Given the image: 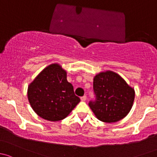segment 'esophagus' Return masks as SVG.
<instances>
[{"instance_id": "1", "label": "esophagus", "mask_w": 157, "mask_h": 157, "mask_svg": "<svg viewBox=\"0 0 157 157\" xmlns=\"http://www.w3.org/2000/svg\"><path fill=\"white\" fill-rule=\"evenodd\" d=\"M86 99H87V97L85 96H85H83V97H82V98H81V101H86Z\"/></svg>"}]
</instances>
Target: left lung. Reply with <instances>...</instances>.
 <instances>
[{
	"instance_id": "left-lung-1",
	"label": "left lung",
	"mask_w": 157,
	"mask_h": 157,
	"mask_svg": "<svg viewBox=\"0 0 157 157\" xmlns=\"http://www.w3.org/2000/svg\"><path fill=\"white\" fill-rule=\"evenodd\" d=\"M95 101L88 105L96 117L103 122H116L130 112L135 100V90L113 71L100 72L93 82Z\"/></svg>"
}]
</instances>
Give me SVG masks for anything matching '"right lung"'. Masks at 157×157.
Instances as JSON below:
<instances>
[{"label":"right lung","mask_w":157,"mask_h":157,"mask_svg":"<svg viewBox=\"0 0 157 157\" xmlns=\"http://www.w3.org/2000/svg\"><path fill=\"white\" fill-rule=\"evenodd\" d=\"M29 103L40 117L52 122L62 120L80 102L67 72L57 63L44 69L28 87Z\"/></svg>","instance_id":"right-lung-1"}]
</instances>
